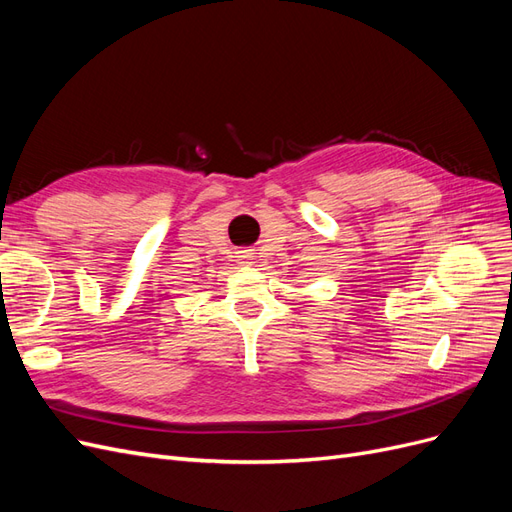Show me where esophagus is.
I'll list each match as a JSON object with an SVG mask.
<instances>
[{"mask_svg": "<svg viewBox=\"0 0 512 512\" xmlns=\"http://www.w3.org/2000/svg\"><path fill=\"white\" fill-rule=\"evenodd\" d=\"M237 258H239L241 265H250V260L254 258V254H252V250H239Z\"/></svg>", "mask_w": 512, "mask_h": 512, "instance_id": "obj_1", "label": "esophagus"}]
</instances>
